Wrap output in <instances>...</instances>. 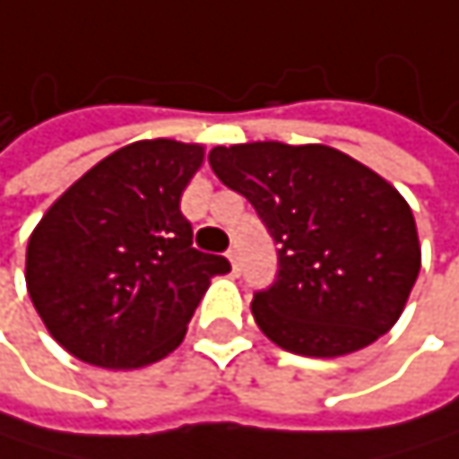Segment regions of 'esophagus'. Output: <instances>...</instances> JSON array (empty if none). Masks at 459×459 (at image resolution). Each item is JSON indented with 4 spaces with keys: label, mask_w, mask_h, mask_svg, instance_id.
Instances as JSON below:
<instances>
[{
    "label": "esophagus",
    "mask_w": 459,
    "mask_h": 459,
    "mask_svg": "<svg viewBox=\"0 0 459 459\" xmlns=\"http://www.w3.org/2000/svg\"><path fill=\"white\" fill-rule=\"evenodd\" d=\"M225 255H228V261H231V272H234V274H239V272H242V258H239V247H231V250H228Z\"/></svg>",
    "instance_id": "34e87169"
}]
</instances>
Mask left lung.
I'll list each match as a JSON object with an SVG mask.
<instances>
[{
    "mask_svg": "<svg viewBox=\"0 0 459 459\" xmlns=\"http://www.w3.org/2000/svg\"><path fill=\"white\" fill-rule=\"evenodd\" d=\"M209 166L280 245L277 277L250 305L272 342L329 359L397 324L421 250L413 212L386 179L321 143L214 146Z\"/></svg>",
    "mask_w": 459,
    "mask_h": 459,
    "instance_id": "1",
    "label": "left lung"
}]
</instances>
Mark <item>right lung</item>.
<instances>
[{
    "mask_svg": "<svg viewBox=\"0 0 459 459\" xmlns=\"http://www.w3.org/2000/svg\"><path fill=\"white\" fill-rule=\"evenodd\" d=\"M204 146L171 138L117 149L70 185L26 247V288L51 337L75 359L135 370L169 356L222 255L193 247L179 209Z\"/></svg>",
    "mask_w": 459,
    "mask_h": 459,
    "instance_id": "obj_1",
    "label": "right lung"
}]
</instances>
